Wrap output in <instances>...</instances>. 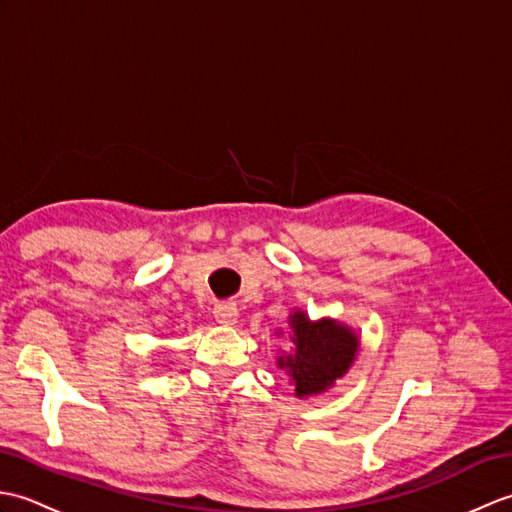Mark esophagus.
Instances as JSON below:
<instances>
[{
    "mask_svg": "<svg viewBox=\"0 0 512 512\" xmlns=\"http://www.w3.org/2000/svg\"><path fill=\"white\" fill-rule=\"evenodd\" d=\"M213 317H215L217 323H222V325H228V328H233V325H235L237 319H239V312H237L235 306H231V303H222V306H215Z\"/></svg>",
    "mask_w": 512,
    "mask_h": 512,
    "instance_id": "esophagus-1",
    "label": "esophagus"
}]
</instances>
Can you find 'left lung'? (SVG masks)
<instances>
[{"instance_id":"left-lung-1","label":"left lung","mask_w":512,"mask_h":512,"mask_svg":"<svg viewBox=\"0 0 512 512\" xmlns=\"http://www.w3.org/2000/svg\"><path fill=\"white\" fill-rule=\"evenodd\" d=\"M290 352L277 354V367L286 372L295 385L297 398H312L341 380L361 350V336L339 319L321 317L312 321L308 312L292 310L288 314ZM284 330H277V336Z\"/></svg>"}]
</instances>
